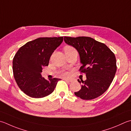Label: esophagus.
<instances>
[{"label":"esophagus","mask_w":131,"mask_h":131,"mask_svg":"<svg viewBox=\"0 0 131 131\" xmlns=\"http://www.w3.org/2000/svg\"><path fill=\"white\" fill-rule=\"evenodd\" d=\"M63 79L65 81L68 82H72V80H71V79H65V78H64Z\"/></svg>","instance_id":"obj_1"}]
</instances>
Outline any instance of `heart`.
I'll list each match as a JSON object with an SVG mask.
<instances>
[{"mask_svg": "<svg viewBox=\"0 0 131 131\" xmlns=\"http://www.w3.org/2000/svg\"><path fill=\"white\" fill-rule=\"evenodd\" d=\"M74 49V48L73 47H70V46H67V47H66L65 48V50H69V49ZM70 73H69V72L62 73V75L63 77H68L70 76Z\"/></svg>", "mask_w": 131, "mask_h": 131, "instance_id": "heart-1", "label": "heart"}]
</instances>
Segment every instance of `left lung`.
I'll use <instances>...</instances> for the list:
<instances>
[{"label":"left lung","mask_w":131,"mask_h":131,"mask_svg":"<svg viewBox=\"0 0 131 131\" xmlns=\"http://www.w3.org/2000/svg\"><path fill=\"white\" fill-rule=\"evenodd\" d=\"M64 41L78 51L82 66L80 70L85 73V81L77 96L83 100H91L101 96L112 83L116 71L115 54L107 46L89 37H64Z\"/></svg>","instance_id":"left-lung-1"}]
</instances>
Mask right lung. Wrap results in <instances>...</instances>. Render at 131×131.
Instances as JSON below:
<instances>
[{
    "label": "right lung",
    "mask_w": 131,
    "mask_h": 131,
    "mask_svg": "<svg viewBox=\"0 0 131 131\" xmlns=\"http://www.w3.org/2000/svg\"><path fill=\"white\" fill-rule=\"evenodd\" d=\"M62 41L63 37H40L28 42L18 50L13 59V73L18 86L28 96L41 98L53 92L60 79L47 80L41 73Z\"/></svg>",
    "instance_id": "obj_1"
}]
</instances>
